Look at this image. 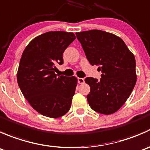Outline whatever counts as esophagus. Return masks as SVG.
Instances as JSON below:
<instances>
[{
    "instance_id": "obj_1",
    "label": "esophagus",
    "mask_w": 150,
    "mask_h": 150,
    "mask_svg": "<svg viewBox=\"0 0 150 150\" xmlns=\"http://www.w3.org/2000/svg\"><path fill=\"white\" fill-rule=\"evenodd\" d=\"M78 83H80V84L83 83L85 82L84 78H78Z\"/></svg>"
}]
</instances>
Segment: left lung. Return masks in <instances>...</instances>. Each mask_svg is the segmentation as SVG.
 Returning a JSON list of instances; mask_svg holds the SVG:
<instances>
[{"mask_svg":"<svg viewBox=\"0 0 150 150\" xmlns=\"http://www.w3.org/2000/svg\"><path fill=\"white\" fill-rule=\"evenodd\" d=\"M91 65L99 66L102 78L88 77L87 100L92 110L104 115L117 112L131 95L136 83V60L120 38L99 30L76 33Z\"/></svg>","mask_w":150,"mask_h":150,"instance_id":"left-lung-1","label":"left lung"}]
</instances>
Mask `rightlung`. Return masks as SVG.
<instances>
[{"label": "right lung", "mask_w": 150, "mask_h": 150, "mask_svg": "<svg viewBox=\"0 0 150 150\" xmlns=\"http://www.w3.org/2000/svg\"><path fill=\"white\" fill-rule=\"evenodd\" d=\"M75 39L72 33L47 32L30 42L22 53L17 72L22 93L34 110L57 118L69 110L77 86L75 76L55 74L63 64V53Z\"/></svg>", "instance_id": "obj_1"}]
</instances>
